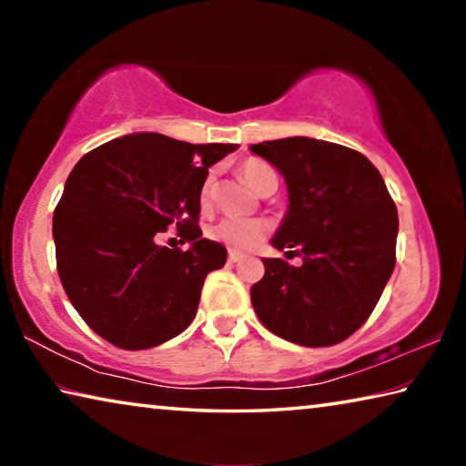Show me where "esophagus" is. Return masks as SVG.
Returning a JSON list of instances; mask_svg holds the SVG:
<instances>
[{"instance_id": "esophagus-1", "label": "esophagus", "mask_w": 466, "mask_h": 466, "mask_svg": "<svg viewBox=\"0 0 466 466\" xmlns=\"http://www.w3.org/2000/svg\"><path fill=\"white\" fill-rule=\"evenodd\" d=\"M240 261H242V255H238V252H230V255H228V263L230 265H236Z\"/></svg>"}]
</instances>
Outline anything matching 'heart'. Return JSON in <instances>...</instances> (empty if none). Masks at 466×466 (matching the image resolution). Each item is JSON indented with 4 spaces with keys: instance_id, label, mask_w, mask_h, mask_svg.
<instances>
[{
    "instance_id": "heart-1",
    "label": "heart",
    "mask_w": 466,
    "mask_h": 466,
    "mask_svg": "<svg viewBox=\"0 0 466 466\" xmlns=\"http://www.w3.org/2000/svg\"><path fill=\"white\" fill-rule=\"evenodd\" d=\"M240 172L247 183L255 188V191L261 195L269 185H278V175L269 167V164L263 160H257V157H250L240 167ZM201 205L203 208H209L211 201H214V177H208L201 185ZM209 236L216 242L224 244L226 248L232 252H248L257 248L258 244L265 240L267 236V226L258 219H240V218H224L219 219L216 226H211Z\"/></svg>"
}]
</instances>
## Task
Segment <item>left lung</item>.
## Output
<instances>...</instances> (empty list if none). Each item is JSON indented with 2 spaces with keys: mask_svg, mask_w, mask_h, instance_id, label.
<instances>
[{
  "mask_svg": "<svg viewBox=\"0 0 466 466\" xmlns=\"http://www.w3.org/2000/svg\"><path fill=\"white\" fill-rule=\"evenodd\" d=\"M288 187V211L271 238L302 257L263 258L250 288L258 320L286 341L329 347L364 325L394 269L399 216L380 172L364 154L314 137L250 146ZM296 248V251H291Z\"/></svg>",
  "mask_w": 466,
  "mask_h": 466,
  "instance_id": "8db88e82",
  "label": "left lung"
}]
</instances>
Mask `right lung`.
I'll list each match as a JSON object with an SVG mask.
<instances>
[{
  "mask_svg": "<svg viewBox=\"0 0 466 466\" xmlns=\"http://www.w3.org/2000/svg\"><path fill=\"white\" fill-rule=\"evenodd\" d=\"M236 149L144 131L80 157L55 208L53 240L63 289L94 333L136 351L191 325L205 278L228 258L226 247L201 238V185ZM170 225L187 251L155 242Z\"/></svg>",
  "mask_w": 466,
  "mask_h": 466,
  "instance_id": "obj_1",
  "label": "right lung"
}]
</instances>
